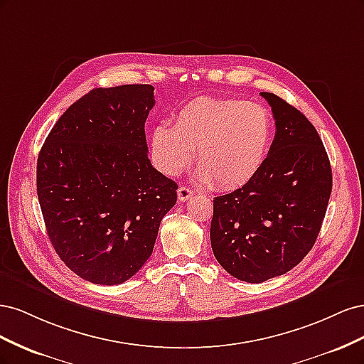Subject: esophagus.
Instances as JSON below:
<instances>
[{
	"instance_id": "esophagus-1",
	"label": "esophagus",
	"mask_w": 364,
	"mask_h": 364,
	"mask_svg": "<svg viewBox=\"0 0 364 364\" xmlns=\"http://www.w3.org/2000/svg\"><path fill=\"white\" fill-rule=\"evenodd\" d=\"M178 197H179V200L181 202H186L190 199V197H193V191L188 188V186H179V190H178Z\"/></svg>"
}]
</instances>
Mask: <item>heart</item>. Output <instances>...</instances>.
<instances>
[{"mask_svg": "<svg viewBox=\"0 0 364 364\" xmlns=\"http://www.w3.org/2000/svg\"><path fill=\"white\" fill-rule=\"evenodd\" d=\"M273 141V118L259 103L240 98L199 97L176 114L173 126L151 132L156 167L179 174L196 150L199 178L218 190H235L255 178Z\"/></svg>", "mask_w": 364, "mask_h": 364, "instance_id": "1", "label": "heart"}]
</instances>
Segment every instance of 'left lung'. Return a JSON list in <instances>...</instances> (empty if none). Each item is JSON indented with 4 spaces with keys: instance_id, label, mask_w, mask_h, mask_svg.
Listing matches in <instances>:
<instances>
[{
    "instance_id": "8db88e82",
    "label": "left lung",
    "mask_w": 364,
    "mask_h": 364,
    "mask_svg": "<svg viewBox=\"0 0 364 364\" xmlns=\"http://www.w3.org/2000/svg\"><path fill=\"white\" fill-rule=\"evenodd\" d=\"M261 95L277 126L269 155L250 182L214 197L209 234L220 266L252 284L287 273L304 259L333 190L331 165L314 126L278 95Z\"/></svg>"
}]
</instances>
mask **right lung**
<instances>
[{"label": "right lung", "instance_id": "add662e5", "mask_svg": "<svg viewBox=\"0 0 364 364\" xmlns=\"http://www.w3.org/2000/svg\"><path fill=\"white\" fill-rule=\"evenodd\" d=\"M151 85L95 87L58 119L38 156L36 185L54 250L77 277L123 284L150 258L178 183L149 159Z\"/></svg>", "mask_w": 364, "mask_h": 364}]
</instances>
